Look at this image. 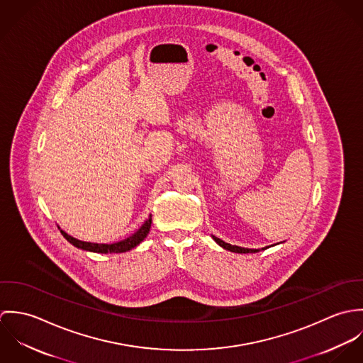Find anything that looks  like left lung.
Wrapping results in <instances>:
<instances>
[{"mask_svg":"<svg viewBox=\"0 0 363 363\" xmlns=\"http://www.w3.org/2000/svg\"><path fill=\"white\" fill-rule=\"evenodd\" d=\"M212 239H213L220 247H223L225 250L233 252V253H257V252H259V249H245V247H239V246H232V245H229V243L220 240V239L216 238V236H212ZM265 249H268V247H264V249H261V250H265Z\"/></svg>","mask_w":363,"mask_h":363,"instance_id":"obj_1","label":"left lung"}]
</instances>
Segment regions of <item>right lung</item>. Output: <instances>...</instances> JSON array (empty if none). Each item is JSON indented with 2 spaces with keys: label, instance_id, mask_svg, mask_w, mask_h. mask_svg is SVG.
<instances>
[{
  "label": "right lung",
  "instance_id": "1",
  "mask_svg": "<svg viewBox=\"0 0 363 363\" xmlns=\"http://www.w3.org/2000/svg\"><path fill=\"white\" fill-rule=\"evenodd\" d=\"M151 223H152V215H150V218L144 222V225L134 233L131 235L130 238L121 240V242H117V243H111V245H104V243H91V242H82V240H78L72 236H69L68 233H65L64 230H61L62 236L71 243L74 245L75 247L78 249H82V250H86V252H94V253H125L131 249H134L135 246H138L145 238L147 235L150 233V229H151Z\"/></svg>",
  "mask_w": 363,
  "mask_h": 363
}]
</instances>
